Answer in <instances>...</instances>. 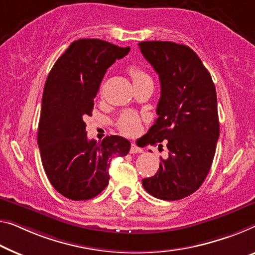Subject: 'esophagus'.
I'll use <instances>...</instances> for the list:
<instances>
[{
  "label": "esophagus",
  "instance_id": "esophagus-1",
  "mask_svg": "<svg viewBox=\"0 0 255 255\" xmlns=\"http://www.w3.org/2000/svg\"><path fill=\"white\" fill-rule=\"evenodd\" d=\"M143 150L140 149V147H138L136 144L132 143L131 144V147H130V153H142Z\"/></svg>",
  "mask_w": 255,
  "mask_h": 255
}]
</instances>
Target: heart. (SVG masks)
Wrapping results in <instances>:
<instances>
[{
  "mask_svg": "<svg viewBox=\"0 0 255 255\" xmlns=\"http://www.w3.org/2000/svg\"><path fill=\"white\" fill-rule=\"evenodd\" d=\"M128 74L129 77L131 78L132 83L136 85V83L143 82L145 80H150V78L147 77V74L144 72L142 68L137 65H130L128 67ZM119 126L121 128V130L124 132H126L128 135H132L137 131L138 129V119L134 113L127 112L125 115L121 116L120 120H119Z\"/></svg>",
  "mask_w": 255,
  "mask_h": 255,
  "instance_id": "heart-1",
  "label": "heart"
}]
</instances>
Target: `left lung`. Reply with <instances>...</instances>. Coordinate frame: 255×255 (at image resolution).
Returning a JSON list of instances; mask_svg holds the SVG:
<instances>
[{
	"instance_id": "8db88e82",
	"label": "left lung",
	"mask_w": 255,
	"mask_h": 255,
	"mask_svg": "<svg viewBox=\"0 0 255 255\" xmlns=\"http://www.w3.org/2000/svg\"><path fill=\"white\" fill-rule=\"evenodd\" d=\"M143 56L160 79V100L146 144L165 140L155 175L143 178L146 192L158 199L178 200L197 191L210 172L220 135L216 90L212 77L191 48L169 41L139 42Z\"/></svg>"
}]
</instances>
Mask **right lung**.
Masks as SVG:
<instances>
[{"instance_id":"1","label":"right lung","mask_w":255,"mask_h":255,"mask_svg":"<svg viewBox=\"0 0 255 255\" xmlns=\"http://www.w3.org/2000/svg\"><path fill=\"white\" fill-rule=\"evenodd\" d=\"M129 50L100 39L77 40L57 59L45 81L37 144L48 180L68 199L100 195L109 184L113 155L125 157L130 150V142L121 136L88 139L85 123L106 70Z\"/></svg>"}]
</instances>
